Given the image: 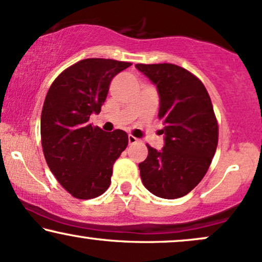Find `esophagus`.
<instances>
[{
  "instance_id": "1",
  "label": "esophagus",
  "mask_w": 262,
  "mask_h": 262,
  "mask_svg": "<svg viewBox=\"0 0 262 262\" xmlns=\"http://www.w3.org/2000/svg\"><path fill=\"white\" fill-rule=\"evenodd\" d=\"M128 141H129V144H135L138 141V138H135L134 135L129 134L128 135Z\"/></svg>"
}]
</instances>
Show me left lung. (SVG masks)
<instances>
[{
	"instance_id": "left-lung-1",
	"label": "left lung",
	"mask_w": 262,
	"mask_h": 262,
	"mask_svg": "<svg viewBox=\"0 0 262 262\" xmlns=\"http://www.w3.org/2000/svg\"><path fill=\"white\" fill-rule=\"evenodd\" d=\"M156 85L159 118L163 121L165 146L147 145L139 163L145 188L163 199H178L201 182L219 143V125L204 84L187 69L171 63L135 64Z\"/></svg>"
}]
</instances>
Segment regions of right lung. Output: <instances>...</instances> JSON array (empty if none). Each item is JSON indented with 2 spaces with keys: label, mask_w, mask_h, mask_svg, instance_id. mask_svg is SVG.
<instances>
[{
  "label": "right lung",
  "mask_w": 262,
  "mask_h": 262,
  "mask_svg": "<svg viewBox=\"0 0 262 262\" xmlns=\"http://www.w3.org/2000/svg\"><path fill=\"white\" fill-rule=\"evenodd\" d=\"M129 62L86 58L68 67L50 86L41 112V145L59 184L81 200L100 196L111 184L113 163L128 145L121 129L106 133L89 118L99 113L110 83Z\"/></svg>",
  "instance_id": "obj_1"
}]
</instances>
